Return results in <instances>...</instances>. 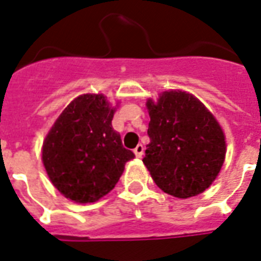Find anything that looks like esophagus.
<instances>
[{
	"label": "esophagus",
	"mask_w": 261,
	"mask_h": 261,
	"mask_svg": "<svg viewBox=\"0 0 261 261\" xmlns=\"http://www.w3.org/2000/svg\"><path fill=\"white\" fill-rule=\"evenodd\" d=\"M133 152H135V155L137 156V158H141V156L144 155V145L143 144H139L135 149H133Z\"/></svg>",
	"instance_id": "34e87169"
}]
</instances>
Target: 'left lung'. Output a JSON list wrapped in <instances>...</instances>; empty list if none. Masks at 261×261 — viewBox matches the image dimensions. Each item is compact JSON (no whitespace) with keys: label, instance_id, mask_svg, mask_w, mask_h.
<instances>
[{"label":"left lung","instance_id":"obj_1","mask_svg":"<svg viewBox=\"0 0 261 261\" xmlns=\"http://www.w3.org/2000/svg\"><path fill=\"white\" fill-rule=\"evenodd\" d=\"M149 144L144 164L164 193L190 198L203 193L224 164L225 135L214 116L193 94L162 93L147 101Z\"/></svg>","mask_w":261,"mask_h":261}]
</instances>
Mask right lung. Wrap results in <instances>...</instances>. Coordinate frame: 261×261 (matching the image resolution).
<instances>
[{"label":"right lung","mask_w":261,"mask_h":261,"mask_svg":"<svg viewBox=\"0 0 261 261\" xmlns=\"http://www.w3.org/2000/svg\"><path fill=\"white\" fill-rule=\"evenodd\" d=\"M114 108L102 94L68 103L43 144V164L52 185L76 203H90L113 190L135 153L112 126Z\"/></svg>","instance_id":"add662e5"}]
</instances>
